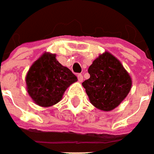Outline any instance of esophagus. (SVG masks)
Listing matches in <instances>:
<instances>
[{"instance_id": "obj_1", "label": "esophagus", "mask_w": 154, "mask_h": 154, "mask_svg": "<svg viewBox=\"0 0 154 154\" xmlns=\"http://www.w3.org/2000/svg\"><path fill=\"white\" fill-rule=\"evenodd\" d=\"M77 77H78V80H79V82H82L83 81V75H81V74H78Z\"/></svg>"}]
</instances>
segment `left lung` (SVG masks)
Segmentation results:
<instances>
[{"label": "left lung", "mask_w": 154, "mask_h": 154, "mask_svg": "<svg viewBox=\"0 0 154 154\" xmlns=\"http://www.w3.org/2000/svg\"><path fill=\"white\" fill-rule=\"evenodd\" d=\"M90 78L82 83L91 103L103 111L115 108L126 97L131 79L120 62L108 52L100 55L88 69Z\"/></svg>", "instance_id": "1"}]
</instances>
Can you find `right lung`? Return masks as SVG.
<instances>
[{"label":"right lung","instance_id":"right-lung-1","mask_svg":"<svg viewBox=\"0 0 154 154\" xmlns=\"http://www.w3.org/2000/svg\"><path fill=\"white\" fill-rule=\"evenodd\" d=\"M77 81L71 70L56 59L55 54L45 53L29 69L27 90L36 104L50 107L58 103L66 89Z\"/></svg>","mask_w":154,"mask_h":154}]
</instances>
